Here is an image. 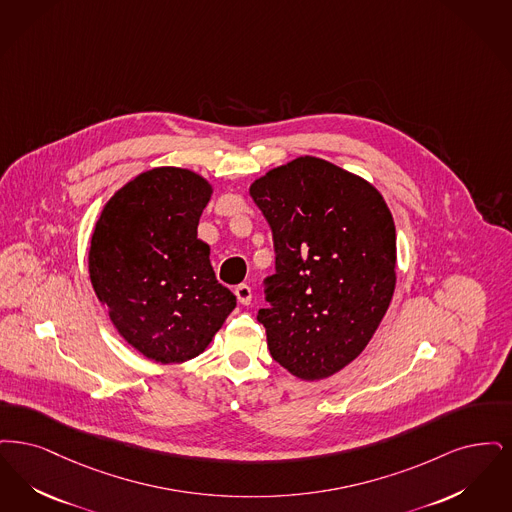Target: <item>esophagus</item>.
I'll list each match as a JSON object with an SVG mask.
<instances>
[{
  "instance_id": "esophagus-1",
  "label": "esophagus",
  "mask_w": 512,
  "mask_h": 512,
  "mask_svg": "<svg viewBox=\"0 0 512 512\" xmlns=\"http://www.w3.org/2000/svg\"><path fill=\"white\" fill-rule=\"evenodd\" d=\"M235 294H237V300H239L243 306H248V304L252 302V289H250L248 285H239V287L235 289Z\"/></svg>"
}]
</instances>
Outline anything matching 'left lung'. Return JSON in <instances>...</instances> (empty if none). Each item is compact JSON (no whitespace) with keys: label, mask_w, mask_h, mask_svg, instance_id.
<instances>
[{"label":"left lung","mask_w":512,"mask_h":512,"mask_svg":"<svg viewBox=\"0 0 512 512\" xmlns=\"http://www.w3.org/2000/svg\"><path fill=\"white\" fill-rule=\"evenodd\" d=\"M275 246L266 279L271 357L300 380L333 377L378 329L396 289V225L377 187L298 156L250 185Z\"/></svg>","instance_id":"1"}]
</instances>
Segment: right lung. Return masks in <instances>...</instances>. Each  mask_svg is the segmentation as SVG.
Instances as JSON below:
<instances>
[{
  "instance_id": "1",
  "label": "right lung",
  "mask_w": 512,
  "mask_h": 512,
  "mask_svg": "<svg viewBox=\"0 0 512 512\" xmlns=\"http://www.w3.org/2000/svg\"><path fill=\"white\" fill-rule=\"evenodd\" d=\"M212 193L197 172L158 166L112 195L91 235L89 279L99 302L120 336L162 365L202 354L237 306L197 237Z\"/></svg>"
}]
</instances>
